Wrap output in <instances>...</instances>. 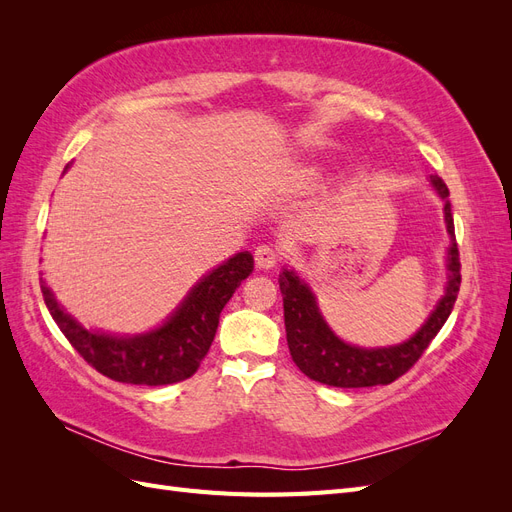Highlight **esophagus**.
<instances>
[{"instance_id": "34e87169", "label": "esophagus", "mask_w": 512, "mask_h": 512, "mask_svg": "<svg viewBox=\"0 0 512 512\" xmlns=\"http://www.w3.org/2000/svg\"><path fill=\"white\" fill-rule=\"evenodd\" d=\"M277 258H280V254H277V250L273 245H258L256 252H254V260H256V267L258 269H271L277 265Z\"/></svg>"}]
</instances>
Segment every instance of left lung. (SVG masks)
<instances>
[{
  "instance_id": "obj_1",
  "label": "left lung",
  "mask_w": 512,
  "mask_h": 512,
  "mask_svg": "<svg viewBox=\"0 0 512 512\" xmlns=\"http://www.w3.org/2000/svg\"><path fill=\"white\" fill-rule=\"evenodd\" d=\"M431 188L444 200V224L451 237L446 254V286L433 312L410 339L386 348H359L339 339L320 314L316 294L294 269H282L280 290L284 297V324L292 361L307 378L337 386V389H361V386L391 384L421 359L431 339L438 335L453 312L461 284L459 250L448 188L438 175H429Z\"/></svg>"
}]
</instances>
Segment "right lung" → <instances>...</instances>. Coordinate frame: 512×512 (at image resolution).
Listing matches in <instances>:
<instances>
[{"instance_id": "1", "label": "right lung", "mask_w": 512, "mask_h": 512, "mask_svg": "<svg viewBox=\"0 0 512 512\" xmlns=\"http://www.w3.org/2000/svg\"><path fill=\"white\" fill-rule=\"evenodd\" d=\"M252 271L254 256L250 252H239L224 260L220 267L200 277L158 329L138 335L85 329L64 305L57 303L42 277L40 288L57 327L91 367L117 382L164 386L190 378L200 367L218 331L224 305Z\"/></svg>"}]
</instances>
